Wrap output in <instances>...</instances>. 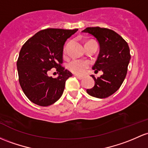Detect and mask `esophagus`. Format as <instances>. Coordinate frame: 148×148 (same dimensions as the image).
<instances>
[{
  "instance_id": "obj_1",
  "label": "esophagus",
  "mask_w": 148,
  "mask_h": 148,
  "mask_svg": "<svg viewBox=\"0 0 148 148\" xmlns=\"http://www.w3.org/2000/svg\"><path fill=\"white\" fill-rule=\"evenodd\" d=\"M75 77L77 78V79H79V80H82V79H84L82 77H79V76H77V75H75Z\"/></svg>"
}]
</instances>
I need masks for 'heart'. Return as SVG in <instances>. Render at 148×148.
<instances>
[{"label": "heart", "mask_w": 148, "mask_h": 148, "mask_svg": "<svg viewBox=\"0 0 148 148\" xmlns=\"http://www.w3.org/2000/svg\"><path fill=\"white\" fill-rule=\"evenodd\" d=\"M66 45L64 46V52L66 53ZM90 66V62L88 61L82 60L74 59L71 60L67 64V68L74 74H78V75H82L84 74L88 68Z\"/></svg>", "instance_id": "heart-1"}]
</instances>
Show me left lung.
<instances>
[{"instance_id": "left-lung-1", "label": "left lung", "mask_w": 148, "mask_h": 148, "mask_svg": "<svg viewBox=\"0 0 148 148\" xmlns=\"http://www.w3.org/2000/svg\"><path fill=\"white\" fill-rule=\"evenodd\" d=\"M95 37L100 45L98 59L92 69L95 73L101 70L103 75L95 79V85L87 89L90 95L98 98H105L114 93L122 84L127 74L130 60L128 43L121 36L107 28L87 27L82 31Z\"/></svg>"}]
</instances>
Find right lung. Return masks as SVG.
<instances>
[{"label": "right lung", "instance_id": "obj_1", "mask_svg": "<svg viewBox=\"0 0 148 148\" xmlns=\"http://www.w3.org/2000/svg\"><path fill=\"white\" fill-rule=\"evenodd\" d=\"M75 29H46L37 32L21 48L17 62L19 82L30 101L46 107L58 101L64 91L65 82L72 74L62 64L63 47ZM56 68L59 76L48 77Z\"/></svg>", "mask_w": 148, "mask_h": 148}]
</instances>
